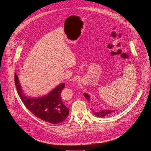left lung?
<instances>
[{"mask_svg": "<svg viewBox=\"0 0 151 151\" xmlns=\"http://www.w3.org/2000/svg\"><path fill=\"white\" fill-rule=\"evenodd\" d=\"M84 96L86 97V99H87V100L89 101V100H90V96L88 94H86V93H84ZM94 112V114L99 116V117H104L105 116H106L108 114H110L111 113H114L116 111L115 110H103V111H100V112H95L93 110H92Z\"/></svg>", "mask_w": 151, "mask_h": 151, "instance_id": "8db88e82", "label": "left lung"}]
</instances>
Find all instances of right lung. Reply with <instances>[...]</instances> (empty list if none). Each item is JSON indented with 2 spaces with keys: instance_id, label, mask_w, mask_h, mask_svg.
Instances as JSON below:
<instances>
[{
  "instance_id": "1",
  "label": "right lung",
  "mask_w": 151,
  "mask_h": 151,
  "mask_svg": "<svg viewBox=\"0 0 151 151\" xmlns=\"http://www.w3.org/2000/svg\"><path fill=\"white\" fill-rule=\"evenodd\" d=\"M14 81L18 94L21 101L29 111L36 117L53 124L61 123L67 118L69 109L63 104L61 98V93L65 87V83L60 84L45 96L30 98L25 96L23 93L15 73Z\"/></svg>"
}]
</instances>
